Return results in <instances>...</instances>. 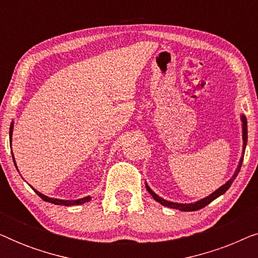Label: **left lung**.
I'll list each match as a JSON object with an SVG mask.
<instances>
[{
  "label": "left lung",
  "instance_id": "obj_1",
  "mask_svg": "<svg viewBox=\"0 0 258 258\" xmlns=\"http://www.w3.org/2000/svg\"><path fill=\"white\" fill-rule=\"evenodd\" d=\"M241 121H242V139H243L242 156H241V160H239V162H238V165H237V168H236L234 175H232V177L229 179L228 182H225V184L220 186V188H218L217 190H215V191L213 194H210L209 196L204 197V199L197 201V202H194V203H175V202H170V201L163 200L162 197L156 195V194H155L153 190L150 189V186L146 183V188H147L148 191L150 192V195L154 197V200L157 201L158 203H161L162 206L168 207V208H172V209H177V210H181V211H196V210L202 209V208H204L206 206H208L209 203L213 202L214 200H216L217 197L223 195V194L227 191L229 188H230L232 182H234V179L237 177L238 172H239V170H241V167H242L243 157H244L246 142H248V126H246V118H245L244 115H241Z\"/></svg>",
  "mask_w": 258,
  "mask_h": 258
}]
</instances>
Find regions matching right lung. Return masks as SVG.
I'll list each match as a JSON object with an SVG mask.
<instances>
[{"label": "right lung", "instance_id": "right-lung-1", "mask_svg": "<svg viewBox=\"0 0 258 258\" xmlns=\"http://www.w3.org/2000/svg\"><path fill=\"white\" fill-rule=\"evenodd\" d=\"M13 128H14V122H12V124H10V129H9V139H10V148H12V136H13ZM13 160H14V163H15V167H16V162H15V157H14V154H13ZM31 186V185H30ZM33 188V186H31ZM34 189V188H33ZM34 191L37 194L38 196L41 197L42 200L45 201V202H49V203H52V204H57V206H66V207H72V206H79V204H83L86 202H89L91 200L90 196H87V197H83V199H79V200H74V201H67V200H58V199H51V197H48L43 195V194H41L40 191H37L36 189H34Z\"/></svg>", "mask_w": 258, "mask_h": 258}]
</instances>
